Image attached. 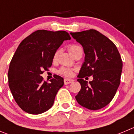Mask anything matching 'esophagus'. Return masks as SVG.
<instances>
[{"instance_id":"1","label":"esophagus","mask_w":134,"mask_h":134,"mask_svg":"<svg viewBox=\"0 0 134 134\" xmlns=\"http://www.w3.org/2000/svg\"><path fill=\"white\" fill-rule=\"evenodd\" d=\"M74 81V80L73 79H64V83L65 85H68L73 82Z\"/></svg>"}]
</instances>
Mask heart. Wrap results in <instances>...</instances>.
I'll use <instances>...</instances> for the list:
<instances>
[{
    "label": "heart",
    "mask_w": 134,
    "mask_h": 134,
    "mask_svg": "<svg viewBox=\"0 0 134 134\" xmlns=\"http://www.w3.org/2000/svg\"><path fill=\"white\" fill-rule=\"evenodd\" d=\"M68 49H69V52H70V53H71L72 55L75 54V53H77V52L82 51L81 46L76 44L70 45V46L68 47ZM59 51H57V52L55 53L54 56H53V60L57 59V57H58L59 55ZM59 73L65 76H71L72 75L73 71H72V69H71L68 68V67H61V68L59 69Z\"/></svg>",
    "instance_id": "heart-1"
}]
</instances>
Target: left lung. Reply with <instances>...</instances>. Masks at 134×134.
I'll return each mask as SVG.
<instances>
[{"mask_svg": "<svg viewBox=\"0 0 134 134\" xmlns=\"http://www.w3.org/2000/svg\"><path fill=\"white\" fill-rule=\"evenodd\" d=\"M70 34L81 44L85 54L77 76L81 88L75 98L85 108L99 110L111 102L120 85L122 70L120 55L114 43L95 30ZM91 75L93 80L88 83L83 79Z\"/></svg>", "mask_w": 134, "mask_h": 134, "instance_id": "1", "label": "left lung"}]
</instances>
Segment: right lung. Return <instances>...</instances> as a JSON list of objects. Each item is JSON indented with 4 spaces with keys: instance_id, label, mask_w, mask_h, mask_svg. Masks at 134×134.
<instances>
[{
    "instance_id": "right-lung-1",
    "label": "right lung",
    "mask_w": 134,
    "mask_h": 134,
    "mask_svg": "<svg viewBox=\"0 0 134 134\" xmlns=\"http://www.w3.org/2000/svg\"><path fill=\"white\" fill-rule=\"evenodd\" d=\"M71 39L65 31L39 30L20 43L10 63L8 78L12 96L24 111L40 114L53 106L63 79L56 75L49 83L40 75L52 66L63 42Z\"/></svg>"
}]
</instances>
